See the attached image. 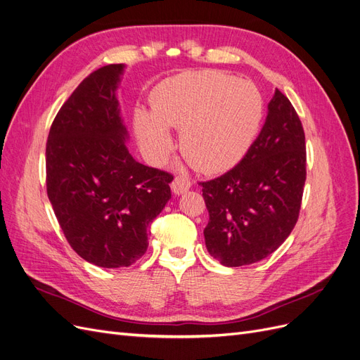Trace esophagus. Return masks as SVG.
<instances>
[{"mask_svg":"<svg viewBox=\"0 0 360 360\" xmlns=\"http://www.w3.org/2000/svg\"><path fill=\"white\" fill-rule=\"evenodd\" d=\"M190 187H191V182L187 176H181V175L175 176V179H173V182H172V191L178 195L187 193L190 190Z\"/></svg>","mask_w":360,"mask_h":360,"instance_id":"1","label":"esophagus"}]
</instances>
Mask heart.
<instances>
[{"label":"heart","instance_id":"heart-1","mask_svg":"<svg viewBox=\"0 0 360 360\" xmlns=\"http://www.w3.org/2000/svg\"><path fill=\"white\" fill-rule=\"evenodd\" d=\"M262 115L264 102L255 84L222 71H190L154 89L151 114L138 110L135 130L158 160L173 151L167 129L181 130L179 145L185 160L205 173H219L248 153Z\"/></svg>","mask_w":360,"mask_h":360}]
</instances>
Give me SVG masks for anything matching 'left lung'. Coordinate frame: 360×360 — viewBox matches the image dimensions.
I'll list each match as a JSON object with an SVG mask.
<instances>
[{
  "instance_id": "left-lung-1",
  "label": "left lung",
  "mask_w": 360,
  "mask_h": 360,
  "mask_svg": "<svg viewBox=\"0 0 360 360\" xmlns=\"http://www.w3.org/2000/svg\"><path fill=\"white\" fill-rule=\"evenodd\" d=\"M258 138L222 176L202 182L209 222L205 243L225 267L271 255L294 230L305 182V136L281 90L269 103Z\"/></svg>"
}]
</instances>
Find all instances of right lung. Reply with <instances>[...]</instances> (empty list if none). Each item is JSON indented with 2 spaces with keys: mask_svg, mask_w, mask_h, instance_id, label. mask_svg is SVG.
I'll list each match as a JSON object with an SVG mask.
<instances>
[{
  "mask_svg": "<svg viewBox=\"0 0 360 360\" xmlns=\"http://www.w3.org/2000/svg\"><path fill=\"white\" fill-rule=\"evenodd\" d=\"M126 65L91 72L53 122L46 146L47 195L66 240L103 269L129 267L148 248V227L172 197L169 173L141 165L117 89Z\"/></svg>",
  "mask_w": 360,
  "mask_h": 360,
  "instance_id": "add662e5",
  "label": "right lung"
}]
</instances>
